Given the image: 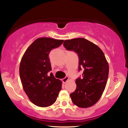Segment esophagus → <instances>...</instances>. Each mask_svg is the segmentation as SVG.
<instances>
[{
	"instance_id": "34e87169",
	"label": "esophagus",
	"mask_w": 128,
	"mask_h": 128,
	"mask_svg": "<svg viewBox=\"0 0 128 128\" xmlns=\"http://www.w3.org/2000/svg\"><path fill=\"white\" fill-rule=\"evenodd\" d=\"M68 80H69V77L66 76V77H65V78H63V79H62V82H64V83H66V82L68 81Z\"/></svg>"
}]
</instances>
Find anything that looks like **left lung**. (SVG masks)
<instances>
[{
	"label": "left lung",
	"mask_w": 128,
	"mask_h": 128,
	"mask_svg": "<svg viewBox=\"0 0 128 128\" xmlns=\"http://www.w3.org/2000/svg\"><path fill=\"white\" fill-rule=\"evenodd\" d=\"M64 45L67 50L78 54V70H84L83 78L76 80V90L70 95L72 101L78 107H90L100 98L107 82L109 65L104 52L83 38L65 40Z\"/></svg>",
	"instance_id": "left-lung-1"
}]
</instances>
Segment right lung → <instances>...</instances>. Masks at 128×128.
I'll return each mask as SVG.
<instances>
[{"label": "right lung", "instance_id": "right-lung-1", "mask_svg": "<svg viewBox=\"0 0 128 128\" xmlns=\"http://www.w3.org/2000/svg\"><path fill=\"white\" fill-rule=\"evenodd\" d=\"M64 42L63 40L39 38L27 49L21 60L19 73L26 94L33 104L41 107L52 106L62 88V83L51 73L49 53Z\"/></svg>", "mask_w": 128, "mask_h": 128}]
</instances>
